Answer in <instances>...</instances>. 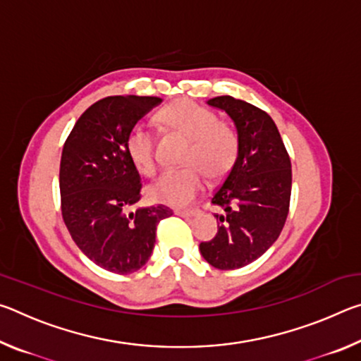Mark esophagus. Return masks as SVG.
Wrapping results in <instances>:
<instances>
[{"mask_svg": "<svg viewBox=\"0 0 361 361\" xmlns=\"http://www.w3.org/2000/svg\"><path fill=\"white\" fill-rule=\"evenodd\" d=\"M176 215H180V216H183V218H189V216H195V215H199V210L197 209H180V210H176L175 212Z\"/></svg>", "mask_w": 361, "mask_h": 361, "instance_id": "1", "label": "esophagus"}]
</instances>
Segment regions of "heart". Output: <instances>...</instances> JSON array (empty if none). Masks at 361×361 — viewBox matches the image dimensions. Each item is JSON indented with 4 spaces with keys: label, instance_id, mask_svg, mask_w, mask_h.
Returning <instances> with one entry per match:
<instances>
[{
    "label": "heart",
    "instance_id": "1",
    "mask_svg": "<svg viewBox=\"0 0 361 361\" xmlns=\"http://www.w3.org/2000/svg\"><path fill=\"white\" fill-rule=\"evenodd\" d=\"M157 118L169 130L189 138L183 154V164L188 166L169 170L152 183L148 194L156 202L186 205L202 189L205 173L216 180L231 172L239 157V133L231 122L219 121L215 111L191 100L172 103L161 109ZM126 149L140 173L146 176L156 173V142L148 129L133 127L126 138Z\"/></svg>",
    "mask_w": 361,
    "mask_h": 361
}]
</instances>
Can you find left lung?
<instances>
[{
  "label": "left lung",
  "instance_id": "8db88e82",
  "mask_svg": "<svg viewBox=\"0 0 361 361\" xmlns=\"http://www.w3.org/2000/svg\"><path fill=\"white\" fill-rule=\"evenodd\" d=\"M228 113L240 140L239 157L212 195L223 210L218 232L199 245L204 259L221 271L258 259L279 239L290 210L291 161L276 122L252 103L231 95L207 102Z\"/></svg>",
  "mask_w": 361,
  "mask_h": 361
}]
</instances>
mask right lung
<instances>
[{"mask_svg": "<svg viewBox=\"0 0 361 361\" xmlns=\"http://www.w3.org/2000/svg\"><path fill=\"white\" fill-rule=\"evenodd\" d=\"M159 97L116 95L89 106L76 121L60 161V199L78 248L105 271L132 274L148 262L156 228L172 215L166 205L130 212L142 199V178L126 138Z\"/></svg>", "mask_w": 361, "mask_h": 361, "instance_id": "right-lung-1", "label": "right lung"}]
</instances>
